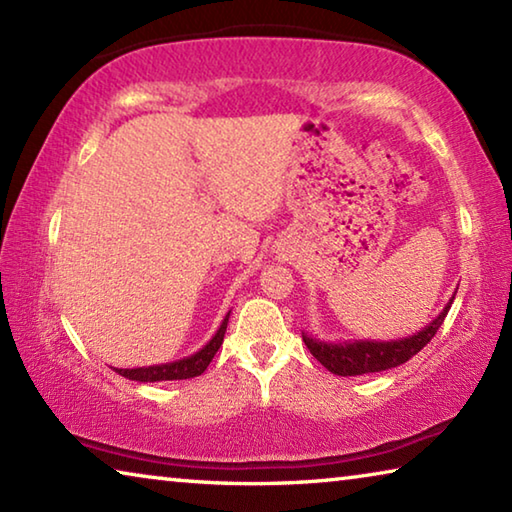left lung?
Returning a JSON list of instances; mask_svg holds the SVG:
<instances>
[{
	"label": "left lung",
	"mask_w": 512,
	"mask_h": 512,
	"mask_svg": "<svg viewBox=\"0 0 512 512\" xmlns=\"http://www.w3.org/2000/svg\"><path fill=\"white\" fill-rule=\"evenodd\" d=\"M454 296L429 325H424L420 332L406 336V339L329 343V341L314 339L311 334L302 332V341H305L309 352L314 354V357L323 363L329 372H334V375L357 377V375H368V372L391 370V368H397V366H402V363L409 361L413 354H418L424 345H427L433 336H436L438 327L443 325L449 307H452Z\"/></svg>",
	"instance_id": "obj_1"
}]
</instances>
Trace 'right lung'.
I'll return each instance as SVG.
<instances>
[{"mask_svg": "<svg viewBox=\"0 0 512 512\" xmlns=\"http://www.w3.org/2000/svg\"><path fill=\"white\" fill-rule=\"evenodd\" d=\"M228 318L230 311L225 314L221 327L216 329V334L207 341L201 350L189 354V357H183L178 361H169V363H158V366H144V368H115L121 377L133 379V381H173V379H192L203 375L210 366V361L214 359V354L219 352L223 336H225V327H228Z\"/></svg>", "mask_w": 512, "mask_h": 512, "instance_id": "obj_1", "label": "right lung"}]
</instances>
